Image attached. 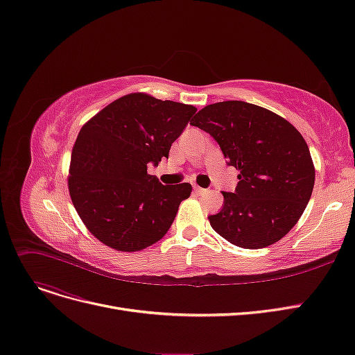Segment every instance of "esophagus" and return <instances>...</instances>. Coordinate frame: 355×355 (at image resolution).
Wrapping results in <instances>:
<instances>
[{
    "mask_svg": "<svg viewBox=\"0 0 355 355\" xmlns=\"http://www.w3.org/2000/svg\"><path fill=\"white\" fill-rule=\"evenodd\" d=\"M193 191L197 192V193H200V195H202V193L207 192V189H204V188H201V187H198V185H193Z\"/></svg>",
    "mask_w": 355,
    "mask_h": 355,
    "instance_id": "esophagus-1",
    "label": "esophagus"
}]
</instances>
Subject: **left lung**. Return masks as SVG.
<instances>
[{"mask_svg":"<svg viewBox=\"0 0 355 355\" xmlns=\"http://www.w3.org/2000/svg\"><path fill=\"white\" fill-rule=\"evenodd\" d=\"M217 141L227 164L239 170L235 192L210 216L220 236L247 250L282 239L307 207L315 170L307 142L288 120L260 105L223 101L191 121Z\"/></svg>","mask_w":355,"mask_h":355,"instance_id":"obj_1","label":"left lung"}]
</instances>
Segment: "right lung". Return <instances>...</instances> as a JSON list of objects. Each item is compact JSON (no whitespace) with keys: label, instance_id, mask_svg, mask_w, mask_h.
Wrapping results in <instances>:
<instances>
[{"label":"right lung","instance_id":"1","mask_svg":"<svg viewBox=\"0 0 355 355\" xmlns=\"http://www.w3.org/2000/svg\"><path fill=\"white\" fill-rule=\"evenodd\" d=\"M195 112L193 105L135 92L82 126L71 150L69 193L83 225L104 245L141 251L167 234L192 187L162 185L146 164L168 157Z\"/></svg>","mask_w":355,"mask_h":355}]
</instances>
